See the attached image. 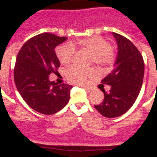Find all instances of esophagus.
<instances>
[{
    "mask_svg": "<svg viewBox=\"0 0 157 157\" xmlns=\"http://www.w3.org/2000/svg\"><path fill=\"white\" fill-rule=\"evenodd\" d=\"M82 87H84V88H85L86 90H87V91H91V90H92V88H91V87H88V86H82Z\"/></svg>",
    "mask_w": 157,
    "mask_h": 157,
    "instance_id": "34e87169",
    "label": "esophagus"
}]
</instances>
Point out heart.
Masks as SVG:
<instances>
[{
  "mask_svg": "<svg viewBox=\"0 0 157 157\" xmlns=\"http://www.w3.org/2000/svg\"><path fill=\"white\" fill-rule=\"evenodd\" d=\"M76 47L90 52L92 55L94 63L99 66L107 67L112 66L115 62L116 56L109 42L101 36H94L59 45L56 52V56L62 64L68 65L71 63L75 55ZM65 73L67 79L71 82L82 84L85 82L87 77L94 75V70L73 66L66 69Z\"/></svg>",
  "mask_w": 157,
  "mask_h": 157,
  "instance_id": "obj_1",
  "label": "heart"
}]
</instances>
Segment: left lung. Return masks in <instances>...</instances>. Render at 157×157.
Masks as SVG:
<instances>
[{
	"label": "left lung",
	"mask_w": 157,
	"mask_h": 157,
	"mask_svg": "<svg viewBox=\"0 0 157 157\" xmlns=\"http://www.w3.org/2000/svg\"><path fill=\"white\" fill-rule=\"evenodd\" d=\"M118 47V53L113 71L101 80L111 86L104 93V99L94 108L108 118L120 117L135 103L141 91L144 77L143 58L134 44L121 34L113 33Z\"/></svg>",
	"instance_id": "left-lung-1"
}]
</instances>
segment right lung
<instances>
[{
  "label": "right lung",
  "mask_w": 157,
  "mask_h": 157,
  "mask_svg": "<svg viewBox=\"0 0 157 157\" xmlns=\"http://www.w3.org/2000/svg\"><path fill=\"white\" fill-rule=\"evenodd\" d=\"M68 37L44 33L30 38L21 48L14 69V80L23 100L38 113L52 115L64 108L70 101L72 85L50 81L60 62L56 46Z\"/></svg>",
  "instance_id": "right-lung-1"
}]
</instances>
